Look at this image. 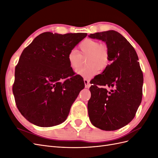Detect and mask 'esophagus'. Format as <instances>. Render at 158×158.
Segmentation results:
<instances>
[{
  "mask_svg": "<svg viewBox=\"0 0 158 158\" xmlns=\"http://www.w3.org/2000/svg\"><path fill=\"white\" fill-rule=\"evenodd\" d=\"M84 84H85V87L87 88H89L90 84H89V82L88 80L84 78Z\"/></svg>",
  "mask_w": 158,
  "mask_h": 158,
  "instance_id": "esophagus-1",
  "label": "esophagus"
}]
</instances>
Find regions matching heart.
Instances as JSON below:
<instances>
[{
    "mask_svg": "<svg viewBox=\"0 0 158 158\" xmlns=\"http://www.w3.org/2000/svg\"><path fill=\"white\" fill-rule=\"evenodd\" d=\"M88 57V66L81 69L83 59ZM70 68L76 71L82 77L89 79L98 74L99 70H103L107 68L110 61V52L106 44L100 43L92 39H85L80 43L78 47V52L70 51L67 56Z\"/></svg>",
    "mask_w": 158,
    "mask_h": 158,
    "instance_id": "b5f03b06",
    "label": "heart"
}]
</instances>
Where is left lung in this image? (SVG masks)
<instances>
[{
	"mask_svg": "<svg viewBox=\"0 0 158 158\" xmlns=\"http://www.w3.org/2000/svg\"><path fill=\"white\" fill-rule=\"evenodd\" d=\"M89 37L106 43L111 61L90 82L89 120L102 130L115 131L135 117L142 98V71L136 51L121 33L109 30L91 33ZM108 87L111 89L107 90Z\"/></svg>",
	"mask_w": 158,
	"mask_h": 158,
	"instance_id": "8db88e82",
	"label": "left lung"
}]
</instances>
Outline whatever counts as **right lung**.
<instances>
[{"instance_id":"right-lung-1","label":"right lung","mask_w":158,"mask_h":158,"mask_svg":"<svg viewBox=\"0 0 158 158\" xmlns=\"http://www.w3.org/2000/svg\"><path fill=\"white\" fill-rule=\"evenodd\" d=\"M86 36L85 33L44 32L22 52L12 92L19 111L33 125L49 127L67 118L85 86L70 68L67 56Z\"/></svg>"}]
</instances>
